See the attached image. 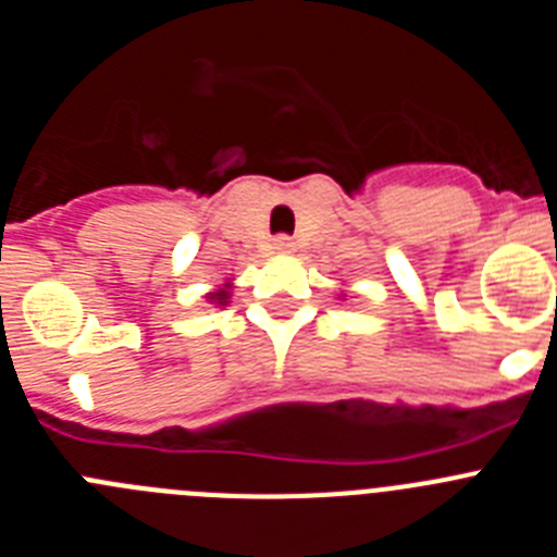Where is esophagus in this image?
Returning a JSON list of instances; mask_svg holds the SVG:
<instances>
[{
  "instance_id": "1",
  "label": "esophagus",
  "mask_w": 557,
  "mask_h": 557,
  "mask_svg": "<svg viewBox=\"0 0 557 557\" xmlns=\"http://www.w3.org/2000/svg\"><path fill=\"white\" fill-rule=\"evenodd\" d=\"M273 248L275 250H278V253H287V250H293L295 248V243H293V239H289V236H275V239H273Z\"/></svg>"
}]
</instances>
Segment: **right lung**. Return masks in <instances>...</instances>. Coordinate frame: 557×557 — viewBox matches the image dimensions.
Returning <instances> with one entry per match:
<instances>
[{
	"label": "right lung",
	"mask_w": 557,
	"mask_h": 557,
	"mask_svg": "<svg viewBox=\"0 0 557 557\" xmlns=\"http://www.w3.org/2000/svg\"><path fill=\"white\" fill-rule=\"evenodd\" d=\"M209 298H211V301H214V304H225V298H228V287L218 289V293H211Z\"/></svg>",
	"instance_id": "1"
}]
</instances>
